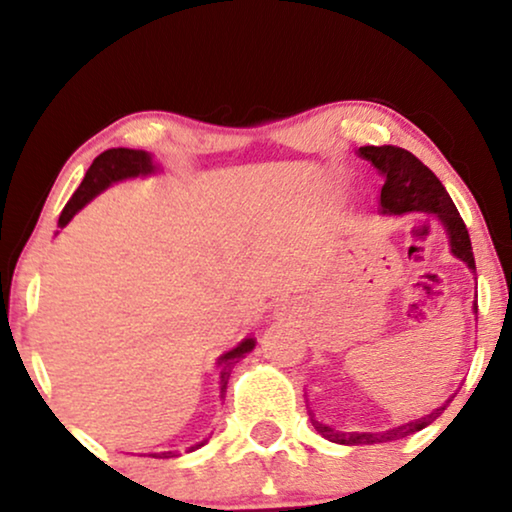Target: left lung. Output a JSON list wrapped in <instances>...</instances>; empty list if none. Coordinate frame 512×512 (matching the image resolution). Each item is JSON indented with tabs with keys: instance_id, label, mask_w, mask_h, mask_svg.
<instances>
[{
	"instance_id": "left-lung-1",
	"label": "left lung",
	"mask_w": 512,
	"mask_h": 512,
	"mask_svg": "<svg viewBox=\"0 0 512 512\" xmlns=\"http://www.w3.org/2000/svg\"><path fill=\"white\" fill-rule=\"evenodd\" d=\"M359 156L366 158L377 172L382 174L384 186L380 193V214L384 216H403V214H431L440 226L445 228L447 242L454 258L464 261L468 270L475 272V258L471 237H468L466 223L461 219L457 207L440 179L426 167L422 160L412 156L410 151L398 149V146H361ZM478 312V303L473 307ZM447 405V403H445ZM445 405L431 410L429 415L410 419V422L391 426L387 431H335L319 419H312V426L321 438L331 440L338 445H375L389 443V440L408 438L412 433L422 431L424 426L436 422Z\"/></svg>"
}]
</instances>
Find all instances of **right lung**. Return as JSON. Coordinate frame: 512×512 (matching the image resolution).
I'll use <instances>...</instances> for the list:
<instances>
[{"label":"right lung","instance_id":"add662e5","mask_svg":"<svg viewBox=\"0 0 512 512\" xmlns=\"http://www.w3.org/2000/svg\"><path fill=\"white\" fill-rule=\"evenodd\" d=\"M160 170V165L153 160V156L149 151H142V149H109L100 153L93 160V165L88 167L86 177H83L81 186L76 188L72 198L62 209L60 214V221L58 226L65 228L69 221L74 219L76 212H81L83 207L88 205L90 200L97 198L102 191H107L111 184H116V181H125V179H135V177H149V174H156ZM256 347V340L254 338H244L240 345L228 349V352H223L216 363H219L221 368V396L226 394V387H228V380H230V373H233L235 363L244 359L251 349ZM207 440H200V443H195L188 447V452L198 450V447L205 445ZM156 459H170L174 457V452H158L153 454Z\"/></svg>","mask_w":512,"mask_h":512}]
</instances>
